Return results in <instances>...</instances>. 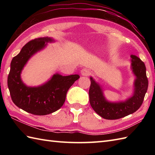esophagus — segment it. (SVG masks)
Here are the masks:
<instances>
[{"label": "esophagus", "instance_id": "obj_1", "mask_svg": "<svg viewBox=\"0 0 155 155\" xmlns=\"http://www.w3.org/2000/svg\"><path fill=\"white\" fill-rule=\"evenodd\" d=\"M81 74L83 75V76H88V75H90V71L88 70V69H87V68H83V69H82L81 70Z\"/></svg>", "mask_w": 155, "mask_h": 155}]
</instances>
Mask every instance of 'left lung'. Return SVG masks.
Here are the masks:
<instances>
[{
  "label": "left lung",
  "mask_w": 155,
  "mask_h": 155,
  "mask_svg": "<svg viewBox=\"0 0 155 155\" xmlns=\"http://www.w3.org/2000/svg\"><path fill=\"white\" fill-rule=\"evenodd\" d=\"M131 67L136 76L134 81V94L124 102L110 103L107 101L103 95L100 85L91 77L89 88V101L92 108L104 119L115 120L133 114L140 107L148 89V78L146 67L144 62L135 55H131Z\"/></svg>",
  "instance_id": "left-lung-1"
}]
</instances>
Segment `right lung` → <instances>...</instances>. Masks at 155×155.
Segmentation results:
<instances>
[{
    "mask_svg": "<svg viewBox=\"0 0 155 155\" xmlns=\"http://www.w3.org/2000/svg\"><path fill=\"white\" fill-rule=\"evenodd\" d=\"M49 37L35 38L27 42L12 58L8 76V87L13 103L27 113L47 115L63 105L68 90L80 78L78 74L62 76L56 74L47 83L37 87H29L22 83L21 73L28 59L52 42Z\"/></svg>",
    "mask_w": 155,
    "mask_h": 155,
    "instance_id": "right-lung-1",
    "label": "right lung"
}]
</instances>
